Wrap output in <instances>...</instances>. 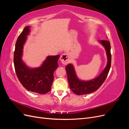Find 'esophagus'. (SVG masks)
<instances>
[{
  "instance_id": "esophagus-1",
  "label": "esophagus",
  "mask_w": 129,
  "mask_h": 129,
  "mask_svg": "<svg viewBox=\"0 0 129 129\" xmlns=\"http://www.w3.org/2000/svg\"><path fill=\"white\" fill-rule=\"evenodd\" d=\"M60 59L62 64H67L71 61V57L68 54L64 53L61 55Z\"/></svg>"
}]
</instances>
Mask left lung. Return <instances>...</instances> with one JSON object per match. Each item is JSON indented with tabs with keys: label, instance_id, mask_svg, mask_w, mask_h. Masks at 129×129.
Instances as JSON below:
<instances>
[{
	"label": "left lung",
	"instance_id": "left-lung-1",
	"mask_svg": "<svg viewBox=\"0 0 129 129\" xmlns=\"http://www.w3.org/2000/svg\"><path fill=\"white\" fill-rule=\"evenodd\" d=\"M98 41L104 47L107 57V65L98 76L90 80H82L77 77L73 64L69 63L66 67L69 87L76 95H86L96 91L103 83L110 71L111 61L110 42L108 40Z\"/></svg>",
	"mask_w": 129,
	"mask_h": 129
}]
</instances>
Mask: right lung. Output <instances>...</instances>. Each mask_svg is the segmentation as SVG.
<instances>
[{"label": "right lung", "mask_w": 129, "mask_h": 129, "mask_svg": "<svg viewBox=\"0 0 129 129\" xmlns=\"http://www.w3.org/2000/svg\"><path fill=\"white\" fill-rule=\"evenodd\" d=\"M30 26L25 27L19 36L14 53V65L19 81L27 90L45 94L49 91L54 80V72L58 67L60 55L47 56L39 67L30 68L22 60L23 49L29 36Z\"/></svg>", "instance_id": "obj_1"}]
</instances>
